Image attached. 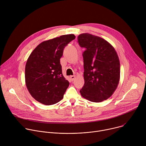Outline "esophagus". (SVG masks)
<instances>
[{
	"mask_svg": "<svg viewBox=\"0 0 146 146\" xmlns=\"http://www.w3.org/2000/svg\"><path fill=\"white\" fill-rule=\"evenodd\" d=\"M75 77H76L75 76H70V80H71L72 81H73V80L75 79Z\"/></svg>",
	"mask_w": 146,
	"mask_h": 146,
	"instance_id": "obj_1",
	"label": "esophagus"
}]
</instances>
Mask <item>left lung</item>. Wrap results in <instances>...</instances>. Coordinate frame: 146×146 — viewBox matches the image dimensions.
Instances as JSON below:
<instances>
[{"label":"left lung","mask_w":146,"mask_h":146,"mask_svg":"<svg viewBox=\"0 0 146 146\" xmlns=\"http://www.w3.org/2000/svg\"><path fill=\"white\" fill-rule=\"evenodd\" d=\"M78 42L86 48L84 58V85L81 95L92 102L109 99L116 90L120 79L117 53L108 41L88 33L80 34Z\"/></svg>","instance_id":"left-lung-1"}]
</instances>
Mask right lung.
Here are the masks:
<instances>
[{
    "label": "right lung",
    "mask_w": 146,
    "mask_h": 146,
    "mask_svg": "<svg viewBox=\"0 0 146 146\" xmlns=\"http://www.w3.org/2000/svg\"><path fill=\"white\" fill-rule=\"evenodd\" d=\"M75 38L69 34L44 41L30 54L25 66V84L37 102L51 105L63 99L69 82L62 74L60 59L65 47Z\"/></svg>",
    "instance_id": "obj_1"
}]
</instances>
